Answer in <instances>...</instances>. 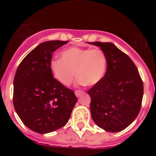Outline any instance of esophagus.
<instances>
[{
    "label": "esophagus",
    "mask_w": 156,
    "mask_h": 156,
    "mask_svg": "<svg viewBox=\"0 0 156 156\" xmlns=\"http://www.w3.org/2000/svg\"><path fill=\"white\" fill-rule=\"evenodd\" d=\"M83 94V91H82V90H75V94L77 98L80 97Z\"/></svg>",
    "instance_id": "esophagus-1"
}]
</instances>
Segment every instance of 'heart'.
<instances>
[{
	"instance_id": "obj_1",
	"label": "heart",
	"mask_w": 156,
	"mask_h": 156,
	"mask_svg": "<svg viewBox=\"0 0 156 156\" xmlns=\"http://www.w3.org/2000/svg\"><path fill=\"white\" fill-rule=\"evenodd\" d=\"M107 67L106 56L99 48L71 47L61 52V58H53L49 69L54 78L64 86H69L76 72L77 83L93 86L100 82Z\"/></svg>"
}]
</instances>
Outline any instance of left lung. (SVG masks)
I'll return each instance as SVG.
<instances>
[{
	"instance_id": "left-lung-1",
	"label": "left lung",
	"mask_w": 156,
	"mask_h": 156,
	"mask_svg": "<svg viewBox=\"0 0 156 156\" xmlns=\"http://www.w3.org/2000/svg\"><path fill=\"white\" fill-rule=\"evenodd\" d=\"M89 44L101 48L107 60L105 76L87 92L91 99L92 119L105 131L119 132L131 124L140 112L142 80L133 61L114 44Z\"/></svg>"
}]
</instances>
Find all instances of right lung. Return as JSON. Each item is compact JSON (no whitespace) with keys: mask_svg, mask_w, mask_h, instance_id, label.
Wrapping results in <instances>:
<instances>
[{"mask_svg":"<svg viewBox=\"0 0 156 156\" xmlns=\"http://www.w3.org/2000/svg\"><path fill=\"white\" fill-rule=\"evenodd\" d=\"M69 41L40 44L24 58L14 78L13 104L26 126L39 133L53 132L69 121L75 94L58 82L49 69L52 53Z\"/></svg>","mask_w":156,"mask_h":156,"instance_id":"obj_1","label":"right lung"}]
</instances>
